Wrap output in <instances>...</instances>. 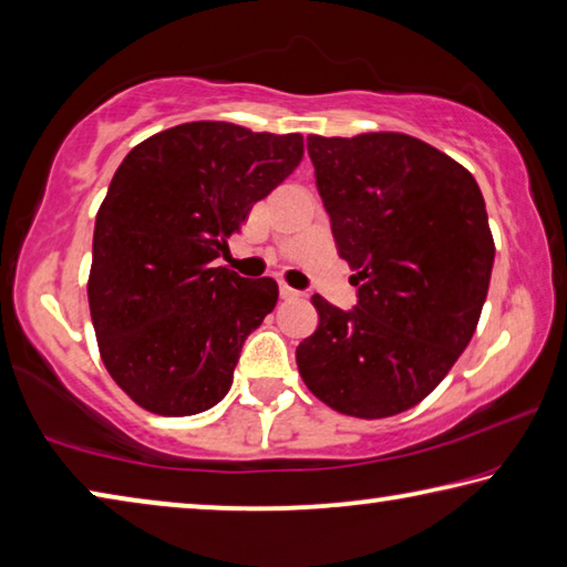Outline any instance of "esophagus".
<instances>
[{"label":"esophagus","mask_w":567,"mask_h":567,"mask_svg":"<svg viewBox=\"0 0 567 567\" xmlns=\"http://www.w3.org/2000/svg\"><path fill=\"white\" fill-rule=\"evenodd\" d=\"M280 297H285V300H297V297H302V292L282 282V285H280Z\"/></svg>","instance_id":"esophagus-1"}]
</instances>
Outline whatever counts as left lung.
<instances>
[{
  "mask_svg": "<svg viewBox=\"0 0 567 567\" xmlns=\"http://www.w3.org/2000/svg\"><path fill=\"white\" fill-rule=\"evenodd\" d=\"M334 247L354 272L350 310L315 295L297 344L305 385L352 417H390L433 392L477 328L495 245L475 177L398 132L307 137Z\"/></svg>",
  "mask_w": 567,
  "mask_h": 567,
  "instance_id": "obj_1",
  "label": "left lung"
}]
</instances>
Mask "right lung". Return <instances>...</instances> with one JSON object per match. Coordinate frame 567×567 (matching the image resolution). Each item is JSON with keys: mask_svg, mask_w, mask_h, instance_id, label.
<instances>
[{"mask_svg": "<svg viewBox=\"0 0 567 567\" xmlns=\"http://www.w3.org/2000/svg\"><path fill=\"white\" fill-rule=\"evenodd\" d=\"M302 152V134L189 122L122 159L94 223L87 292L102 360L137 405L182 417L227 395L277 282L213 262Z\"/></svg>", "mask_w": 567, "mask_h": 567, "instance_id": "obj_1", "label": "right lung"}]
</instances>
